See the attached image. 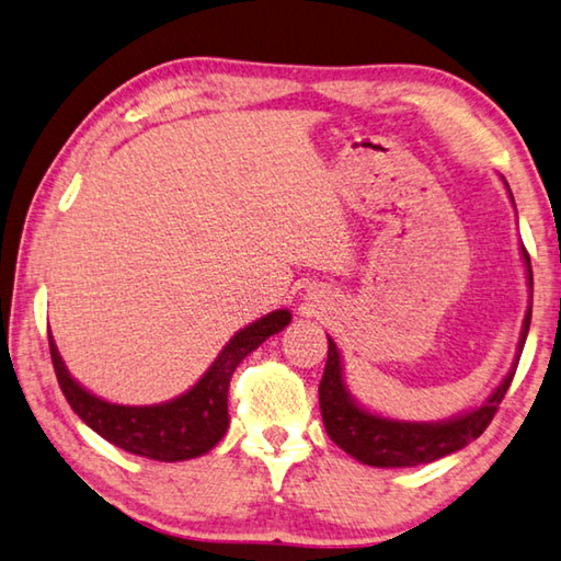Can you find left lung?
Instances as JSON below:
<instances>
[{"instance_id": "obj_1", "label": "left lung", "mask_w": 561, "mask_h": 561, "mask_svg": "<svg viewBox=\"0 0 561 561\" xmlns=\"http://www.w3.org/2000/svg\"><path fill=\"white\" fill-rule=\"evenodd\" d=\"M513 198V196H511ZM525 264H527V279L533 284V267H529V254L523 248ZM529 319H533V309L527 311L523 323V339H520V353L529 331ZM520 360V358H517ZM515 378V368L507 373L503 385L488 397V402L478 407V410L468 412L463 416H456L449 422H394L385 420V416H375L370 412L360 410L358 404L351 400L348 390L343 385V370H341V355L335 343L329 339V358H325L323 378L319 385V402H321V416L331 439L341 446L345 454L358 458V461L378 468H402V466H420L432 463L436 458L449 456L466 444H471L485 432V426L497 412V404L503 402Z\"/></svg>"}]
</instances>
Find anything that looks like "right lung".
Listing matches in <instances>:
<instances>
[{
  "mask_svg": "<svg viewBox=\"0 0 561 561\" xmlns=\"http://www.w3.org/2000/svg\"><path fill=\"white\" fill-rule=\"evenodd\" d=\"M291 321L289 311H272L264 319L232 335L218 360L196 387L176 400L151 407H125L100 400L70 378L64 360L48 335L50 360L68 404L90 430L129 454L154 461H186L210 451L228 430V387L240 360L272 333Z\"/></svg>",
  "mask_w": 561,
  "mask_h": 561,
  "instance_id": "add662e5",
  "label": "right lung"
}]
</instances>
